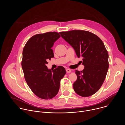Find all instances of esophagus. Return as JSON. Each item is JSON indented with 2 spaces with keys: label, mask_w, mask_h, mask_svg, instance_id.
Returning a JSON list of instances; mask_svg holds the SVG:
<instances>
[{
  "label": "esophagus",
  "mask_w": 125,
  "mask_h": 125,
  "mask_svg": "<svg viewBox=\"0 0 125 125\" xmlns=\"http://www.w3.org/2000/svg\"><path fill=\"white\" fill-rule=\"evenodd\" d=\"M66 70V72H67V73H71V70L70 69H67Z\"/></svg>",
  "instance_id": "obj_1"
}]
</instances>
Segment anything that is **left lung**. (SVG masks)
<instances>
[{
    "label": "left lung",
    "instance_id": "left-lung-1",
    "mask_svg": "<svg viewBox=\"0 0 125 125\" xmlns=\"http://www.w3.org/2000/svg\"><path fill=\"white\" fill-rule=\"evenodd\" d=\"M72 46L78 57L83 58L82 71L76 70L77 79L73 84L75 92L82 97L95 94L101 87L109 68L108 53L102 40L91 32L72 30L59 32Z\"/></svg>",
    "mask_w": 125,
    "mask_h": 125
}]
</instances>
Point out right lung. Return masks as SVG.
Here are the masks:
<instances>
[{
    "mask_svg": "<svg viewBox=\"0 0 125 125\" xmlns=\"http://www.w3.org/2000/svg\"><path fill=\"white\" fill-rule=\"evenodd\" d=\"M55 31L33 35L23 50L22 67L25 79L32 93L39 98L50 99L58 93L61 80L66 73L61 66L51 71L46 65L54 57L51 47L60 37Z\"/></svg>",
    "mask_w": 125,
    "mask_h": 125,
    "instance_id": "add662e5",
    "label": "right lung"
}]
</instances>
